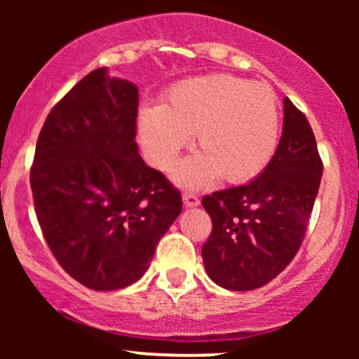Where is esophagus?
<instances>
[{
  "instance_id": "obj_1",
  "label": "esophagus",
  "mask_w": 359,
  "mask_h": 359,
  "mask_svg": "<svg viewBox=\"0 0 359 359\" xmlns=\"http://www.w3.org/2000/svg\"><path fill=\"white\" fill-rule=\"evenodd\" d=\"M183 204H184V208H196V205H199L198 196L193 194V193H184L183 194Z\"/></svg>"
}]
</instances>
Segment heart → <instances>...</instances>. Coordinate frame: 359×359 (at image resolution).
I'll use <instances>...</instances> for the list:
<instances>
[{
  "instance_id": "b5f03b06",
  "label": "heart",
  "mask_w": 359,
  "mask_h": 359,
  "mask_svg": "<svg viewBox=\"0 0 359 359\" xmlns=\"http://www.w3.org/2000/svg\"><path fill=\"white\" fill-rule=\"evenodd\" d=\"M137 134L154 168L170 170L194 134V154L175 170L176 183L199 188L222 178L238 184L257 178L276 154L278 97L264 83L208 75L175 83L161 106L139 112Z\"/></svg>"
}]
</instances>
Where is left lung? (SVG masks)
I'll use <instances>...</instances> for the list:
<instances>
[{
  "label": "left lung",
  "mask_w": 359,
  "mask_h": 359,
  "mask_svg": "<svg viewBox=\"0 0 359 359\" xmlns=\"http://www.w3.org/2000/svg\"><path fill=\"white\" fill-rule=\"evenodd\" d=\"M323 163L307 117L284 97L276 154L252 183L203 198L212 233L203 245L208 276L230 291H252L296 257L316 203Z\"/></svg>",
  "instance_id": "obj_1"
}]
</instances>
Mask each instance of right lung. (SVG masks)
<instances>
[{"label":"right lung","instance_id":"add662e5","mask_svg":"<svg viewBox=\"0 0 359 359\" xmlns=\"http://www.w3.org/2000/svg\"><path fill=\"white\" fill-rule=\"evenodd\" d=\"M139 90L104 67L53 106L39 134L31 188L39 225L73 279L114 291L144 276L181 214V194L135 142Z\"/></svg>","mask_w":359,"mask_h":359}]
</instances>
